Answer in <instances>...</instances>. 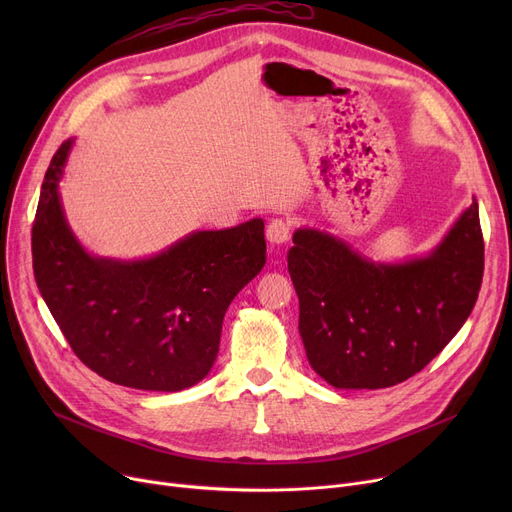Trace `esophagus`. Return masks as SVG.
<instances>
[{
	"label": "esophagus",
	"instance_id": "1",
	"mask_svg": "<svg viewBox=\"0 0 512 512\" xmlns=\"http://www.w3.org/2000/svg\"><path fill=\"white\" fill-rule=\"evenodd\" d=\"M265 236L272 245H286L290 238V222L284 218H274L265 228Z\"/></svg>",
	"mask_w": 512,
	"mask_h": 512
}]
</instances>
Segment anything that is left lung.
<instances>
[{
	"label": "left lung",
	"instance_id": "obj_1",
	"mask_svg": "<svg viewBox=\"0 0 512 512\" xmlns=\"http://www.w3.org/2000/svg\"><path fill=\"white\" fill-rule=\"evenodd\" d=\"M288 274L299 294V332L313 371L340 390L409 380L463 328L483 276L473 201L425 257L375 263L344 240L299 228Z\"/></svg>",
	"mask_w": 512,
	"mask_h": 512
}]
</instances>
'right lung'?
<instances>
[{"instance_id": "obj_1", "label": "right lung", "mask_w": 512, "mask_h": 512, "mask_svg": "<svg viewBox=\"0 0 512 512\" xmlns=\"http://www.w3.org/2000/svg\"><path fill=\"white\" fill-rule=\"evenodd\" d=\"M74 141L47 168L33 224V270L74 355L107 382L178 392L220 351L224 315L265 265L263 220L197 230L157 255H91L68 226L58 184Z\"/></svg>"}]
</instances>
